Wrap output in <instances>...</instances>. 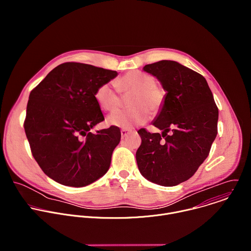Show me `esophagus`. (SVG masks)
<instances>
[{
    "label": "esophagus",
    "mask_w": 251,
    "mask_h": 251,
    "mask_svg": "<svg viewBox=\"0 0 251 251\" xmlns=\"http://www.w3.org/2000/svg\"><path fill=\"white\" fill-rule=\"evenodd\" d=\"M132 131H133L132 129H122V130H121V136H122V138L126 137V136H127L128 134H130Z\"/></svg>",
    "instance_id": "esophagus-1"
}]
</instances>
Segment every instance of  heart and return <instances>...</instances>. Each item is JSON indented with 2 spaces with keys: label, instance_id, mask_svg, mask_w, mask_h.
Listing matches in <instances>:
<instances>
[{
  "label": "heart",
  "instance_id": "heart-1",
  "mask_svg": "<svg viewBox=\"0 0 251 251\" xmlns=\"http://www.w3.org/2000/svg\"><path fill=\"white\" fill-rule=\"evenodd\" d=\"M122 96L128 98V110L117 111L108 117V123L123 129L145 123L152 113L159 112L165 103L166 89L154 76L139 70H131L116 80ZM112 82L100 84L94 94L100 108L113 112L122 105L123 99Z\"/></svg>",
  "mask_w": 251,
  "mask_h": 251
}]
</instances>
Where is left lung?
Segmentation results:
<instances>
[{
  "mask_svg": "<svg viewBox=\"0 0 251 251\" xmlns=\"http://www.w3.org/2000/svg\"><path fill=\"white\" fill-rule=\"evenodd\" d=\"M166 89V99L153 125L160 133L138 131L140 173L152 183L172 187L195 175L209 154L218 134L219 108L205 78L176 61L144 66Z\"/></svg>",
  "mask_w": 251,
  "mask_h": 251,
  "instance_id": "obj_1",
  "label": "left lung"
}]
</instances>
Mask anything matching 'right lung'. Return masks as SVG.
<instances>
[{"mask_svg":"<svg viewBox=\"0 0 251 251\" xmlns=\"http://www.w3.org/2000/svg\"><path fill=\"white\" fill-rule=\"evenodd\" d=\"M116 76L115 70L65 62L30 91L25 132L34 160L53 181L79 188L108 171L120 129L90 130L104 120L95 91Z\"/></svg>","mask_w":251,"mask_h":251,"instance_id":"add662e5","label":"right lung"}]
</instances>
